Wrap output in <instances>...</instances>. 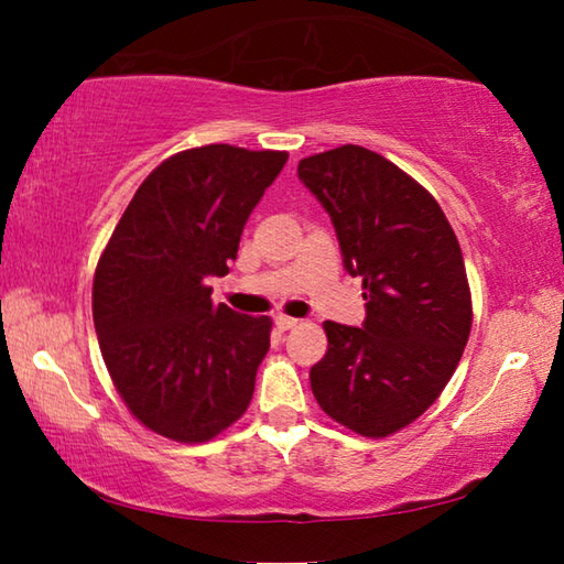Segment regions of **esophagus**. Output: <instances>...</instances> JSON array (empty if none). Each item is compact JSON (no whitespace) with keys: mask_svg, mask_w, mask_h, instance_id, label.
I'll use <instances>...</instances> for the list:
<instances>
[{"mask_svg":"<svg viewBox=\"0 0 564 564\" xmlns=\"http://www.w3.org/2000/svg\"><path fill=\"white\" fill-rule=\"evenodd\" d=\"M273 321H275V328H279V330H291V328L299 326V318L283 316V313H279V316H275Z\"/></svg>","mask_w":564,"mask_h":564,"instance_id":"1","label":"esophagus"}]
</instances>
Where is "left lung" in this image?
<instances>
[{"mask_svg":"<svg viewBox=\"0 0 564 564\" xmlns=\"http://www.w3.org/2000/svg\"><path fill=\"white\" fill-rule=\"evenodd\" d=\"M299 178L328 212L366 301L360 328L323 323L328 350L311 390L352 433L386 437L423 415L460 362L473 326L460 243L435 198L376 151L301 159Z\"/></svg>","mask_w":564,"mask_h":564,"instance_id":"obj_1","label":"left lung"}]
</instances>
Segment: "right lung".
<instances>
[{"instance_id":"1","label":"right lung","mask_w":564,"mask_h":564,"mask_svg":"<svg viewBox=\"0 0 564 564\" xmlns=\"http://www.w3.org/2000/svg\"><path fill=\"white\" fill-rule=\"evenodd\" d=\"M289 154L178 151L137 188L94 273V328L123 403L149 431L206 443L246 413L271 346L269 316L214 305L248 216Z\"/></svg>"}]
</instances>
